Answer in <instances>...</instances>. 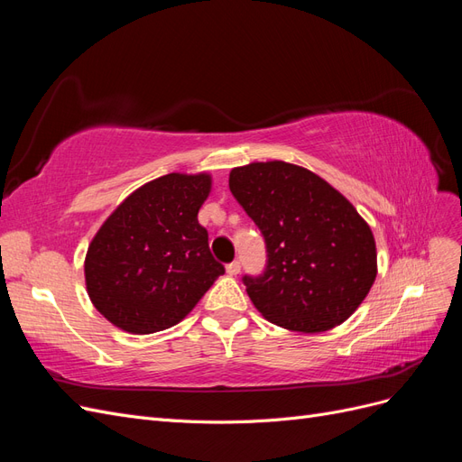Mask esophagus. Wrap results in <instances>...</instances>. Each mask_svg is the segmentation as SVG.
Here are the masks:
<instances>
[{"instance_id":"34e87169","label":"esophagus","mask_w":462,"mask_h":462,"mask_svg":"<svg viewBox=\"0 0 462 462\" xmlns=\"http://www.w3.org/2000/svg\"><path fill=\"white\" fill-rule=\"evenodd\" d=\"M226 270H227V273H229V275H236V273L241 272V262H236V260H235V262L227 263V268H226Z\"/></svg>"}]
</instances>
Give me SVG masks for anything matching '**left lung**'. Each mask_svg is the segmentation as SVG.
Masks as SVG:
<instances>
[{
    "instance_id": "left-lung-1",
    "label": "left lung",
    "mask_w": 462,
    "mask_h": 462,
    "mask_svg": "<svg viewBox=\"0 0 462 462\" xmlns=\"http://www.w3.org/2000/svg\"><path fill=\"white\" fill-rule=\"evenodd\" d=\"M231 194L268 246L262 277H245L256 310L300 333L333 329L351 318L377 275L366 219L328 180L282 160L233 167Z\"/></svg>"
}]
</instances>
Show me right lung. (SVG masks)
<instances>
[{
    "label": "right lung",
    "mask_w": 462,
    "mask_h": 462,
    "mask_svg": "<svg viewBox=\"0 0 462 462\" xmlns=\"http://www.w3.org/2000/svg\"><path fill=\"white\" fill-rule=\"evenodd\" d=\"M209 190L206 171L167 173L131 192L92 236L87 292L116 328L148 335L179 324L226 272L199 223Z\"/></svg>",
    "instance_id": "right-lung-1"
}]
</instances>
